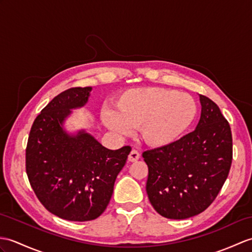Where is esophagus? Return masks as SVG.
Wrapping results in <instances>:
<instances>
[{
    "instance_id": "obj_1",
    "label": "esophagus",
    "mask_w": 252,
    "mask_h": 252,
    "mask_svg": "<svg viewBox=\"0 0 252 252\" xmlns=\"http://www.w3.org/2000/svg\"><path fill=\"white\" fill-rule=\"evenodd\" d=\"M139 159V153L137 150H135V149H133L131 153H130V155H128V157H127V160L130 161V162H135V161H137Z\"/></svg>"
}]
</instances>
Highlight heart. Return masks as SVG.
Returning a JSON list of instances; mask_svg holds the SVG:
<instances>
[{"label": "heart", "instance_id": "obj_1", "mask_svg": "<svg viewBox=\"0 0 252 252\" xmlns=\"http://www.w3.org/2000/svg\"><path fill=\"white\" fill-rule=\"evenodd\" d=\"M196 104L189 94L163 88L128 90L116 104V113L105 109L102 121L117 135L138 127L146 144L161 147L175 142L192 124Z\"/></svg>", "mask_w": 252, "mask_h": 252}]
</instances>
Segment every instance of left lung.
<instances>
[{"label": "left lung", "instance_id": "left-lung-1", "mask_svg": "<svg viewBox=\"0 0 252 252\" xmlns=\"http://www.w3.org/2000/svg\"><path fill=\"white\" fill-rule=\"evenodd\" d=\"M202 112L195 130L159 148L144 151L146 184L156 212L168 219H187L204 212L229 175L233 143L229 122L217 104L200 94Z\"/></svg>", "mask_w": 252, "mask_h": 252}]
</instances>
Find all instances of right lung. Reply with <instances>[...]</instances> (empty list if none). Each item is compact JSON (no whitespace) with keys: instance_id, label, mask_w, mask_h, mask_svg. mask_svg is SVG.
<instances>
[{"instance_id":"add662e5","label":"right lung","mask_w":252,"mask_h":252,"mask_svg":"<svg viewBox=\"0 0 252 252\" xmlns=\"http://www.w3.org/2000/svg\"><path fill=\"white\" fill-rule=\"evenodd\" d=\"M91 87H76L52 98L34 120L26 149V169L44 207L68 221L99 217L113 195L130 146L110 150L85 130L68 134L64 120L83 107Z\"/></svg>"}]
</instances>
